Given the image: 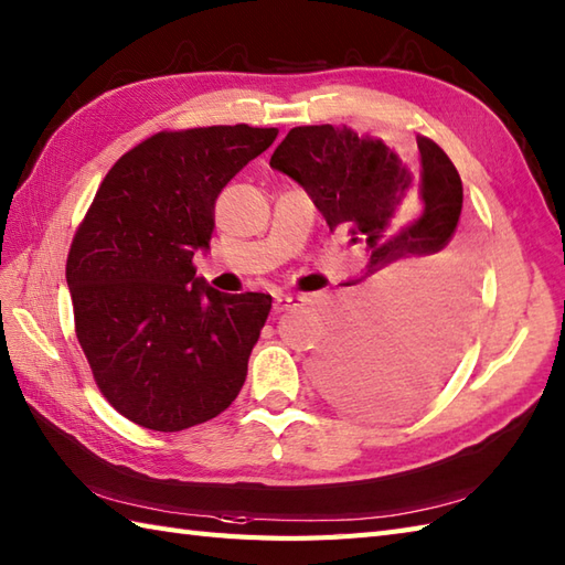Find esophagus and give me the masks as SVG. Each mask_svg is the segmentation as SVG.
<instances>
[{
	"instance_id": "34e87169",
	"label": "esophagus",
	"mask_w": 565,
	"mask_h": 565,
	"mask_svg": "<svg viewBox=\"0 0 565 565\" xmlns=\"http://www.w3.org/2000/svg\"><path fill=\"white\" fill-rule=\"evenodd\" d=\"M303 298L296 296V294H279L274 298V310L276 313H284V310H291L296 306H301Z\"/></svg>"
}]
</instances>
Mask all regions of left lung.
Masks as SVG:
<instances>
[{"label":"left lung","mask_w":565,"mask_h":565,"mask_svg":"<svg viewBox=\"0 0 565 565\" xmlns=\"http://www.w3.org/2000/svg\"><path fill=\"white\" fill-rule=\"evenodd\" d=\"M269 164L369 255L344 284L356 313L322 350L320 386L356 415L415 411L449 379L473 313V255L454 237L463 203L454 162L427 136L403 162L381 140L322 124L291 128Z\"/></svg>","instance_id":"left-lung-1"}]
</instances>
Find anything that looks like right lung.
<instances>
[{
    "label": "right lung",
    "instance_id": "1",
    "mask_svg": "<svg viewBox=\"0 0 565 565\" xmlns=\"http://www.w3.org/2000/svg\"><path fill=\"white\" fill-rule=\"evenodd\" d=\"M279 128L160 130L104 177L67 255L75 334L106 401L130 423L179 431L231 405L271 310L269 294L196 279L223 186Z\"/></svg>",
    "mask_w": 565,
    "mask_h": 565
}]
</instances>
